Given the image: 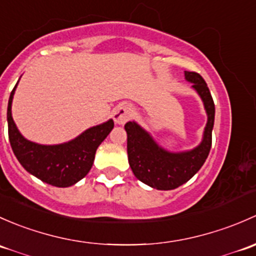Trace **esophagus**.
Here are the masks:
<instances>
[{"mask_svg": "<svg viewBox=\"0 0 256 256\" xmlns=\"http://www.w3.org/2000/svg\"><path fill=\"white\" fill-rule=\"evenodd\" d=\"M132 113H133V110H132L130 106H128V104H120L113 110V120H114L116 124H124L129 118L132 117Z\"/></svg>", "mask_w": 256, "mask_h": 256, "instance_id": "1", "label": "esophagus"}]
</instances>
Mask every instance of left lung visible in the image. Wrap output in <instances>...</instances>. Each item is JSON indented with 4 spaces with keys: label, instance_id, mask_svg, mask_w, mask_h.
Listing matches in <instances>:
<instances>
[{
    "label": "left lung",
    "instance_id": "8db88e82",
    "mask_svg": "<svg viewBox=\"0 0 256 256\" xmlns=\"http://www.w3.org/2000/svg\"><path fill=\"white\" fill-rule=\"evenodd\" d=\"M185 80L192 84L204 102L207 114L201 143L185 152H170L162 148L152 134L136 120L126 123L129 166L134 176L146 185L156 190H174L187 182L206 162L212 146L214 124V104L206 81L197 72L185 71Z\"/></svg>",
    "mask_w": 256,
    "mask_h": 256
}]
</instances>
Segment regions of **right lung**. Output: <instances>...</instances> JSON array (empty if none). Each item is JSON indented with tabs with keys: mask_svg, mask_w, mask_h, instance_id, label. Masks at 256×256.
I'll list each match as a JSON object with an SVG mask.
<instances>
[{
	"mask_svg": "<svg viewBox=\"0 0 256 256\" xmlns=\"http://www.w3.org/2000/svg\"><path fill=\"white\" fill-rule=\"evenodd\" d=\"M17 85L18 82L10 92L7 107L8 138L16 158L30 175L43 182L56 187L75 185L91 170L97 148L114 127L113 120L86 129L65 143L54 146L34 143L20 134L13 120L12 101Z\"/></svg>",
	"mask_w": 256,
	"mask_h": 256,
	"instance_id": "right-lung-1",
	"label": "right lung"
}]
</instances>
